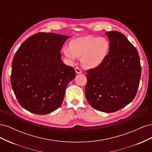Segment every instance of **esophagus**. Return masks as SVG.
<instances>
[{
    "label": "esophagus",
    "instance_id": "obj_1",
    "mask_svg": "<svg viewBox=\"0 0 152 152\" xmlns=\"http://www.w3.org/2000/svg\"><path fill=\"white\" fill-rule=\"evenodd\" d=\"M75 72H76L77 74H80V73H82L81 70H80V68H78V67H76V68H75Z\"/></svg>",
    "mask_w": 152,
    "mask_h": 152
}]
</instances>
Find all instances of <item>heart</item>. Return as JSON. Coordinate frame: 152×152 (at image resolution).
I'll use <instances>...</instances> for the list:
<instances>
[{
  "label": "heart",
  "mask_w": 152,
  "mask_h": 152,
  "mask_svg": "<svg viewBox=\"0 0 152 152\" xmlns=\"http://www.w3.org/2000/svg\"><path fill=\"white\" fill-rule=\"evenodd\" d=\"M110 49L108 40L103 37L84 36L73 39L69 47L63 48L64 56L70 63L81 58L82 66L93 69L100 66L107 57Z\"/></svg>",
  "instance_id": "heart-1"
}]
</instances>
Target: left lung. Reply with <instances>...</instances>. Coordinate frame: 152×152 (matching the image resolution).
<instances>
[{
    "label": "left lung",
    "instance_id": "left-lung-1",
    "mask_svg": "<svg viewBox=\"0 0 152 152\" xmlns=\"http://www.w3.org/2000/svg\"><path fill=\"white\" fill-rule=\"evenodd\" d=\"M107 57L97 68L87 71L85 94L92 107L101 112H116L134 99L141 79V67L137 49L124 35L107 31Z\"/></svg>",
    "mask_w": 152,
    "mask_h": 152
}]
</instances>
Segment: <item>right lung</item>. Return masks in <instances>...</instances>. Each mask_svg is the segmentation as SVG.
Returning <instances> with one entry per match:
<instances>
[{
	"label": "right lung",
	"instance_id": "add662e5",
	"mask_svg": "<svg viewBox=\"0 0 152 152\" xmlns=\"http://www.w3.org/2000/svg\"><path fill=\"white\" fill-rule=\"evenodd\" d=\"M70 37L40 32L18 49L12 62L11 83L18 103L28 111L45 115L61 105L75 71L61 60L60 50Z\"/></svg>",
	"mask_w": 152,
	"mask_h": 152
}]
</instances>
